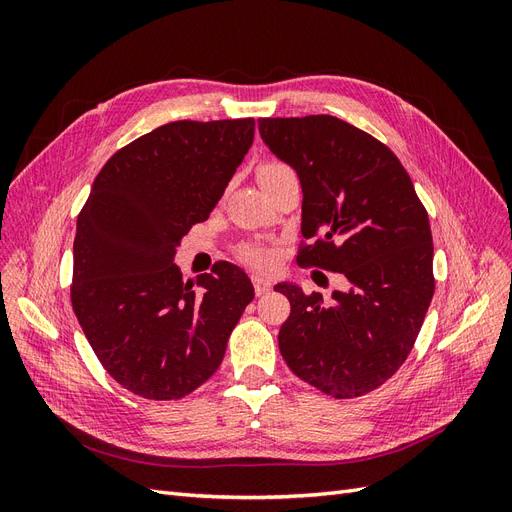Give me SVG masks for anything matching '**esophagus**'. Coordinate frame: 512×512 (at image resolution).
<instances>
[{
	"label": "esophagus",
	"mask_w": 512,
	"mask_h": 512,
	"mask_svg": "<svg viewBox=\"0 0 512 512\" xmlns=\"http://www.w3.org/2000/svg\"><path fill=\"white\" fill-rule=\"evenodd\" d=\"M254 290H256V297H262V294L271 292V280H267V277L262 275H254Z\"/></svg>",
	"instance_id": "34e87169"
}]
</instances>
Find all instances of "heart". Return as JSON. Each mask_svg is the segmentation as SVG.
Returning <instances> with one entry per match:
<instances>
[{
  "mask_svg": "<svg viewBox=\"0 0 512 512\" xmlns=\"http://www.w3.org/2000/svg\"><path fill=\"white\" fill-rule=\"evenodd\" d=\"M284 170H288L286 164L282 162H275V160H269V162H262L260 168H258V179H267V177H273L277 173H284ZM241 256L252 262V265L256 267H267L273 262V252L269 250V247H262V245H247L241 250Z\"/></svg>",
  "mask_w": 512,
  "mask_h": 512,
  "instance_id": "heart-1",
  "label": "heart"
}]
</instances>
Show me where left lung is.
Returning <instances> with one entry per match:
<instances>
[{
    "mask_svg": "<svg viewBox=\"0 0 512 512\" xmlns=\"http://www.w3.org/2000/svg\"><path fill=\"white\" fill-rule=\"evenodd\" d=\"M258 130L301 181V232L316 241L297 262L350 282L329 303L277 284L290 301L280 352L318 391L361 397L395 374L423 327L436 288L427 211L395 153L342 119L269 117Z\"/></svg>",
    "mask_w": 512,
    "mask_h": 512,
    "instance_id": "left-lung-1",
    "label": "left lung"
}]
</instances>
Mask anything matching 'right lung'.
<instances>
[{
    "instance_id": "right-lung-1",
    "label": "right lung",
    "mask_w": 512,
    "mask_h": 512,
    "mask_svg": "<svg viewBox=\"0 0 512 512\" xmlns=\"http://www.w3.org/2000/svg\"><path fill=\"white\" fill-rule=\"evenodd\" d=\"M252 141V117L173 121L113 153L91 185L76 220L72 309L108 376L134 395L170 401L207 382L254 299L230 262L188 284L173 262Z\"/></svg>"
}]
</instances>
